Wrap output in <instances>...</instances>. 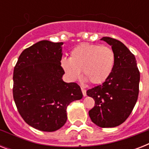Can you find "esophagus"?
<instances>
[{
	"label": "esophagus",
	"mask_w": 149,
	"mask_h": 149,
	"mask_svg": "<svg viewBox=\"0 0 149 149\" xmlns=\"http://www.w3.org/2000/svg\"><path fill=\"white\" fill-rule=\"evenodd\" d=\"M81 91H82V93H83V95H84V97H86V91L85 90V89L84 88H81Z\"/></svg>",
	"instance_id": "34e87169"
}]
</instances>
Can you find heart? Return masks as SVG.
Segmentation results:
<instances>
[{
  "instance_id": "obj_1",
  "label": "heart",
  "mask_w": 149,
  "mask_h": 149,
  "mask_svg": "<svg viewBox=\"0 0 149 149\" xmlns=\"http://www.w3.org/2000/svg\"><path fill=\"white\" fill-rule=\"evenodd\" d=\"M114 60V53L111 48L82 43L72 49L70 58L61 59V66L70 81H77L83 70L85 81L98 85L110 77Z\"/></svg>"
}]
</instances>
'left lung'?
<instances>
[{
	"instance_id": "8db88e82",
	"label": "left lung",
	"mask_w": 149,
	"mask_h": 149,
	"mask_svg": "<svg viewBox=\"0 0 149 149\" xmlns=\"http://www.w3.org/2000/svg\"><path fill=\"white\" fill-rule=\"evenodd\" d=\"M111 46L115 60L113 71L103 84L86 91L95 100L89 111L91 120L100 127H114L125 122L136 104L140 72L135 56L121 42L103 37Z\"/></svg>"
}]
</instances>
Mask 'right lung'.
<instances>
[{
  "mask_svg": "<svg viewBox=\"0 0 149 149\" xmlns=\"http://www.w3.org/2000/svg\"><path fill=\"white\" fill-rule=\"evenodd\" d=\"M63 45L38 42L22 52L14 69L13 97L17 111L28 125L42 132L61 128L67 120L69 104L83 98L79 85L63 81Z\"/></svg>",
  "mask_w": 149,
  "mask_h": 149,
  "instance_id": "add662e5",
  "label": "right lung"
}]
</instances>
